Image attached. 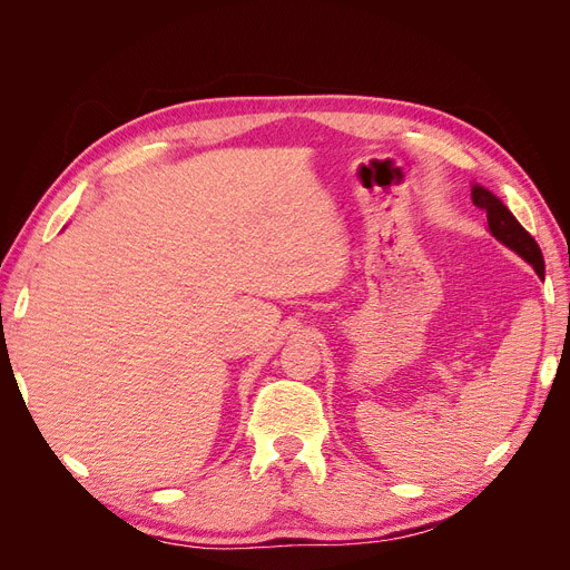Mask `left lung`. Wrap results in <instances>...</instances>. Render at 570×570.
<instances>
[{"instance_id":"1","label":"left lung","mask_w":570,"mask_h":570,"mask_svg":"<svg viewBox=\"0 0 570 570\" xmlns=\"http://www.w3.org/2000/svg\"><path fill=\"white\" fill-rule=\"evenodd\" d=\"M471 199L478 209L488 214V228L499 243L507 245L521 258H525V262L534 268V273H538L540 278H544V258H542L540 245L534 243V237L521 226L519 220H515V216L507 209L502 199L494 197L490 189H485L482 185H473Z\"/></svg>"}]
</instances>
